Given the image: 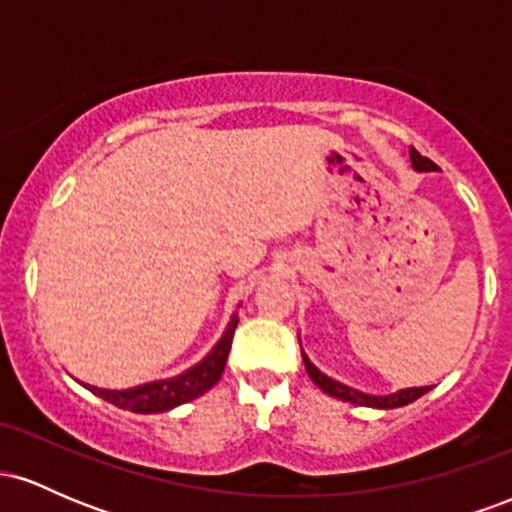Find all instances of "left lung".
Instances as JSON below:
<instances>
[{
  "instance_id": "left-lung-1",
  "label": "left lung",
  "mask_w": 512,
  "mask_h": 512,
  "mask_svg": "<svg viewBox=\"0 0 512 512\" xmlns=\"http://www.w3.org/2000/svg\"><path fill=\"white\" fill-rule=\"evenodd\" d=\"M411 156V166L416 170H436L438 166L431 161V158L421 156L419 151L411 146L409 151ZM303 354V349H301ZM303 363H305V370H308L310 380L320 387L322 392H327V395L337 397V399H344V402H351V404H361V407H375V409H395V407H404V404L414 402V399H419L421 395H426L431 387H409V390H399L395 395H385V397H375V395H366V392H358L354 387H346L342 383H337V380L327 378L325 373H320L313 363L308 361V356L303 354Z\"/></svg>"
}]
</instances>
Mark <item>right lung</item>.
I'll return each instance as SVG.
<instances>
[{
    "label": "right lung",
    "instance_id": "right-lung-1",
    "mask_svg": "<svg viewBox=\"0 0 512 512\" xmlns=\"http://www.w3.org/2000/svg\"><path fill=\"white\" fill-rule=\"evenodd\" d=\"M238 327V315L231 317L226 332H223L221 342L209 351V356L204 361H199L197 366L178 375V378L170 380H156V383H146L132 390H103V387H91L86 385L93 395L103 397L105 402L115 404V407L137 411V414H158V411H168L180 404L192 402L199 395L211 390L221 380L223 368H226L228 351H231L233 334Z\"/></svg>",
    "mask_w": 512,
    "mask_h": 512
}]
</instances>
